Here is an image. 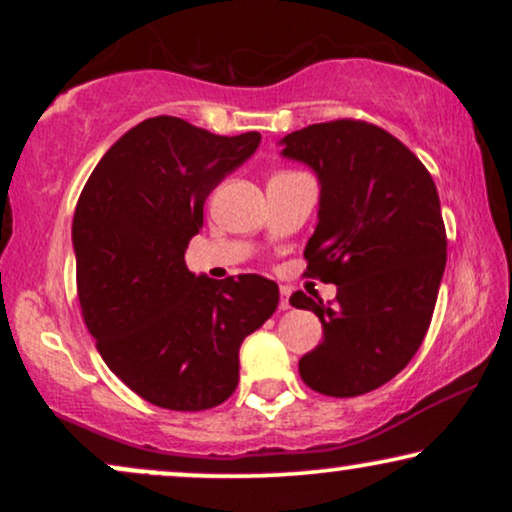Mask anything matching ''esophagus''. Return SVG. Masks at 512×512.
Here are the masks:
<instances>
[{
  "mask_svg": "<svg viewBox=\"0 0 512 512\" xmlns=\"http://www.w3.org/2000/svg\"><path fill=\"white\" fill-rule=\"evenodd\" d=\"M291 289L289 286H281V291H279V308L281 310H289L291 308Z\"/></svg>",
  "mask_w": 512,
  "mask_h": 512,
  "instance_id": "1",
  "label": "esophagus"
}]
</instances>
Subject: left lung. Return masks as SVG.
I'll use <instances>...</instances> for the list:
<instances>
[{"mask_svg":"<svg viewBox=\"0 0 512 512\" xmlns=\"http://www.w3.org/2000/svg\"><path fill=\"white\" fill-rule=\"evenodd\" d=\"M279 146L320 185L305 260L310 276L337 286L339 301L327 308L303 291L291 296L325 330L298 373L322 395H366L407 366L431 325L448 257L436 182L407 146L368 122L310 125Z\"/></svg>","mask_w":512,"mask_h":512,"instance_id":"1","label":"left lung"}]
</instances>
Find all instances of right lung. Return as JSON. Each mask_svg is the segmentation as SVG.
<instances>
[{
  "instance_id": "obj_1",
  "label": "right lung",
  "mask_w": 512,
  "mask_h": 512,
  "mask_svg": "<svg viewBox=\"0 0 512 512\" xmlns=\"http://www.w3.org/2000/svg\"><path fill=\"white\" fill-rule=\"evenodd\" d=\"M180 117H149L105 151L74 211L76 289L98 354L146 402L202 411L238 385V351L279 305L260 274L216 281L187 269L204 202L260 146Z\"/></svg>"
}]
</instances>
